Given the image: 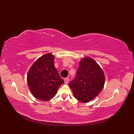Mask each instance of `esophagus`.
Returning a JSON list of instances; mask_svg holds the SVG:
<instances>
[{"instance_id":"obj_1","label":"esophagus","mask_w":134,"mask_h":134,"mask_svg":"<svg viewBox=\"0 0 134 134\" xmlns=\"http://www.w3.org/2000/svg\"><path fill=\"white\" fill-rule=\"evenodd\" d=\"M64 83L65 84H67L69 83V78H65L64 79Z\"/></svg>"}]
</instances>
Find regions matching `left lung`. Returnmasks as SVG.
I'll list each match as a JSON object with an SVG mask.
<instances>
[{"label":"left lung","mask_w":134,"mask_h":134,"mask_svg":"<svg viewBox=\"0 0 134 134\" xmlns=\"http://www.w3.org/2000/svg\"><path fill=\"white\" fill-rule=\"evenodd\" d=\"M105 75L94 60L85 57L80 60L75 78L70 82L74 97L86 103L97 96L104 88Z\"/></svg>","instance_id":"obj_1"}]
</instances>
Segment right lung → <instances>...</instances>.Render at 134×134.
I'll use <instances>...</instances> for the list:
<instances>
[{"label": "right lung", "instance_id": "add662e5", "mask_svg": "<svg viewBox=\"0 0 134 134\" xmlns=\"http://www.w3.org/2000/svg\"><path fill=\"white\" fill-rule=\"evenodd\" d=\"M55 56L48 53L40 57L31 66L27 75L29 89L33 96L42 101H48L55 96L64 83L54 65Z\"/></svg>", "mask_w": 134, "mask_h": 134}]
</instances>
